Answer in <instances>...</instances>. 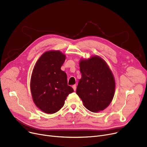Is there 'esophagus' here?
<instances>
[{
	"mask_svg": "<svg viewBox=\"0 0 147 147\" xmlns=\"http://www.w3.org/2000/svg\"><path fill=\"white\" fill-rule=\"evenodd\" d=\"M72 87H73L74 90H76V84H74V85H73Z\"/></svg>",
	"mask_w": 147,
	"mask_h": 147,
	"instance_id": "esophagus-1",
	"label": "esophagus"
}]
</instances>
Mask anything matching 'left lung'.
<instances>
[{
    "mask_svg": "<svg viewBox=\"0 0 147 147\" xmlns=\"http://www.w3.org/2000/svg\"><path fill=\"white\" fill-rule=\"evenodd\" d=\"M79 80L76 93L84 106L92 112L104 110L110 105L114 95L115 81L105 62L98 56L81 60Z\"/></svg>",
    "mask_w": 147,
    "mask_h": 147,
    "instance_id": "8db88e82",
    "label": "left lung"
}]
</instances>
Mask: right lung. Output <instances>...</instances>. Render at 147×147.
I'll return each instance as SVG.
<instances>
[{
  "label": "right lung",
  "mask_w": 147,
  "mask_h": 147,
  "mask_svg": "<svg viewBox=\"0 0 147 147\" xmlns=\"http://www.w3.org/2000/svg\"><path fill=\"white\" fill-rule=\"evenodd\" d=\"M65 56L58 51L44 53L37 61L30 82L31 92L36 106L43 112L53 114L74 92L67 84L66 73L61 69Z\"/></svg>",
  "instance_id": "obj_1"
}]
</instances>
